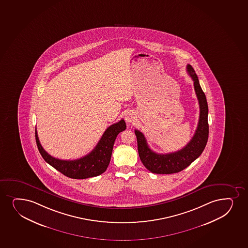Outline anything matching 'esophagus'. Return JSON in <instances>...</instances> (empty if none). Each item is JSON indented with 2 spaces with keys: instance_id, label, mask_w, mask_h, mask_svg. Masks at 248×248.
<instances>
[{
  "instance_id": "1",
  "label": "esophagus",
  "mask_w": 248,
  "mask_h": 248,
  "mask_svg": "<svg viewBox=\"0 0 248 248\" xmlns=\"http://www.w3.org/2000/svg\"><path fill=\"white\" fill-rule=\"evenodd\" d=\"M124 119H125L126 122L127 123H132L134 121V119H135V117H134V114L133 113H127L125 114V117H124Z\"/></svg>"
}]
</instances>
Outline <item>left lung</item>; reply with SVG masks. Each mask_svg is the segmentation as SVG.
Wrapping results in <instances>:
<instances>
[{"mask_svg":"<svg viewBox=\"0 0 248 248\" xmlns=\"http://www.w3.org/2000/svg\"><path fill=\"white\" fill-rule=\"evenodd\" d=\"M186 71L193 80L194 90L200 108L198 127L189 143L178 151L161 155L155 153L149 148L142 132L137 129L134 131L137 137L138 151L140 160L142 161L146 169L153 173L171 174L180 172L189 166L193 161L202 155L207 144L209 133V126L207 122L208 106L207 99L192 65H186Z\"/></svg>","mask_w":248,"mask_h":248,"instance_id":"1","label":"left lung"}]
</instances>
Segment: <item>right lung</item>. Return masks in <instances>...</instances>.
Masks as SVG:
<instances>
[{"mask_svg":"<svg viewBox=\"0 0 248 248\" xmlns=\"http://www.w3.org/2000/svg\"><path fill=\"white\" fill-rule=\"evenodd\" d=\"M125 128L126 124L124 120L109 126L105 130L95 148L89 155L76 160H62L49 155L41 146L36 129L35 141L40 154L46 163L69 178L85 179L96 177L106 171L110 162L117 135L120 132L125 130Z\"/></svg>","mask_w":248,"mask_h":248,"instance_id":"obj_1","label":"right lung"}]
</instances>
